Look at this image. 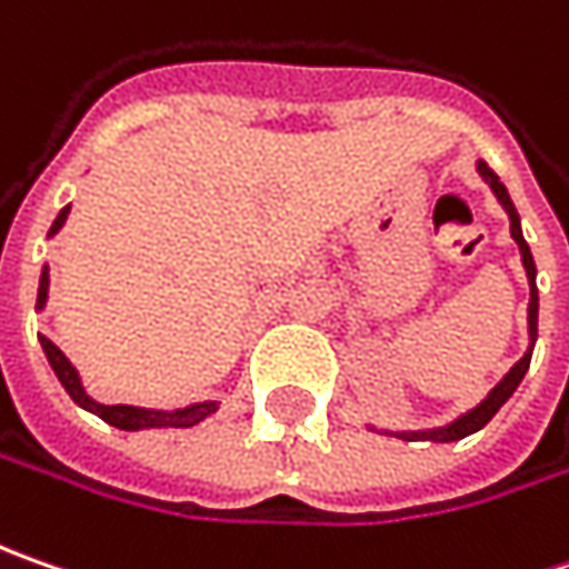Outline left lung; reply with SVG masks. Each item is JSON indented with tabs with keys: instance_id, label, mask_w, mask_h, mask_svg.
<instances>
[{
	"instance_id": "left-lung-1",
	"label": "left lung",
	"mask_w": 569,
	"mask_h": 569,
	"mask_svg": "<svg viewBox=\"0 0 569 569\" xmlns=\"http://www.w3.org/2000/svg\"><path fill=\"white\" fill-rule=\"evenodd\" d=\"M475 170H478V177L491 187V192L497 196V202L500 208L507 211V218H510V237L516 240V247H519V256H522V269H526V278H529V348H526V355L519 358V361L500 377V380L493 382V389L481 399V402L469 408V411H462L459 418H452L447 425L440 427H421V430H389V427H377V425H367L370 430H377V433H386V437H399V440H408V443H418V440H427V443H456V440H462V437H471V433H478L481 427L491 421L493 415L503 408V402L513 396L516 389H519V382L526 377V370H529V361H532V351H536V341H538V284H536V259H532V250H529V243H526V237H522V221H519V211H516L513 199H510V192L507 187L500 183V177L493 173L491 167L485 164L481 158L475 161Z\"/></svg>"
}]
</instances>
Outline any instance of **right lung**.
Listing matches in <instances>:
<instances>
[{
    "instance_id": "1",
    "label": "right lung",
    "mask_w": 569,
    "mask_h": 569,
    "mask_svg": "<svg viewBox=\"0 0 569 569\" xmlns=\"http://www.w3.org/2000/svg\"><path fill=\"white\" fill-rule=\"evenodd\" d=\"M69 208L66 206L59 214H56L53 228L47 237H56L62 224H66V218H69ZM47 297H50V266H43V272H40V288H37V313L47 307ZM40 339V348H43V355H47V361L53 367L56 380L62 382V389L72 396V402L78 408H84V411H91V415H98L100 421H107L110 427H120V430H161V427H192L199 425V421H206L208 415H214L218 411V402H192L183 405V408H144V405H103L98 402L94 396H88V389H84V382L78 377L76 363L69 361L59 348H56L53 341L47 339V336H37Z\"/></svg>"
}]
</instances>
